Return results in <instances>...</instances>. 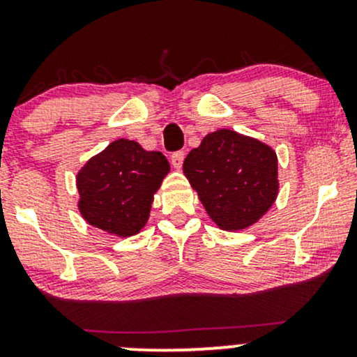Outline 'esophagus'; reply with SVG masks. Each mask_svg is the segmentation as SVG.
<instances>
[{"mask_svg":"<svg viewBox=\"0 0 357 357\" xmlns=\"http://www.w3.org/2000/svg\"><path fill=\"white\" fill-rule=\"evenodd\" d=\"M184 161V153L183 151H176V153L171 154V165H173L176 169H181Z\"/></svg>","mask_w":357,"mask_h":357,"instance_id":"esophagus-1","label":"esophagus"}]
</instances>
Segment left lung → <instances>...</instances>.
<instances>
[{"label": "left lung", "instance_id": "obj_1", "mask_svg": "<svg viewBox=\"0 0 357 357\" xmlns=\"http://www.w3.org/2000/svg\"><path fill=\"white\" fill-rule=\"evenodd\" d=\"M183 171L221 230L250 227L277 198L273 149L235 130L208 134L199 147L186 155Z\"/></svg>", "mask_w": 357, "mask_h": 357}]
</instances>
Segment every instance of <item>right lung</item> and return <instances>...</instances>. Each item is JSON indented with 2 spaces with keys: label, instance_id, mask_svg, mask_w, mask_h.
Here are the masks:
<instances>
[{
  "label": "right lung",
  "instance_id": "1",
  "mask_svg": "<svg viewBox=\"0 0 357 357\" xmlns=\"http://www.w3.org/2000/svg\"><path fill=\"white\" fill-rule=\"evenodd\" d=\"M167 171L169 162L159 151H144L127 139L110 142L77 174L82 216L114 235H136Z\"/></svg>",
  "mask_w": 357,
  "mask_h": 357
}]
</instances>
